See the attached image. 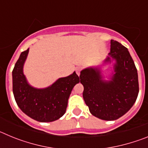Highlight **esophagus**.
Listing matches in <instances>:
<instances>
[{"label":"esophagus","mask_w":148,"mask_h":148,"mask_svg":"<svg viewBox=\"0 0 148 148\" xmlns=\"http://www.w3.org/2000/svg\"><path fill=\"white\" fill-rule=\"evenodd\" d=\"M81 71H82V67H77L76 68V73H77V75H78V76L80 75Z\"/></svg>","instance_id":"obj_1"}]
</instances>
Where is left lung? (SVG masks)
I'll return each mask as SVG.
<instances>
[{
  "label": "left lung",
  "instance_id": "8db88e82",
  "mask_svg": "<svg viewBox=\"0 0 148 148\" xmlns=\"http://www.w3.org/2000/svg\"><path fill=\"white\" fill-rule=\"evenodd\" d=\"M109 55L116 61L112 80L103 81L96 68L82 70L79 77L84 86V100L90 113L101 119L113 121L133 107L139 87L136 67L127 48L111 40ZM106 61H110L109 57Z\"/></svg>",
  "mask_w": 148,
  "mask_h": 148
}]
</instances>
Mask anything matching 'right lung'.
<instances>
[{"instance_id":"1","label":"right lung","mask_w":148,"mask_h":148,"mask_svg":"<svg viewBox=\"0 0 148 148\" xmlns=\"http://www.w3.org/2000/svg\"><path fill=\"white\" fill-rule=\"evenodd\" d=\"M29 49L22 52L12 70V90L15 101L23 113L40 122H50L61 118L66 112L72 90L80 79L75 72L61 78L45 89H35L28 84L23 66Z\"/></svg>"}]
</instances>
